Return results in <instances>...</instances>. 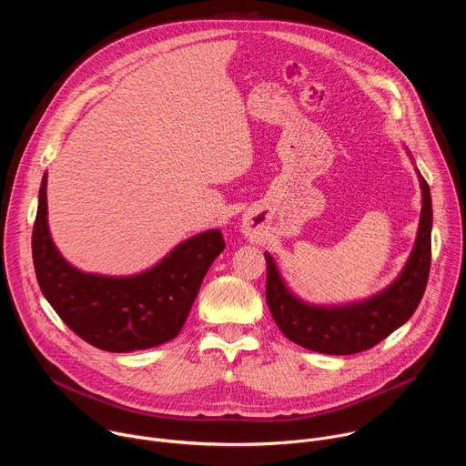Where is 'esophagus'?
Here are the masks:
<instances>
[{"label": "esophagus", "instance_id": "obj_1", "mask_svg": "<svg viewBox=\"0 0 466 466\" xmlns=\"http://www.w3.org/2000/svg\"><path fill=\"white\" fill-rule=\"evenodd\" d=\"M252 230H254L252 223H248V221H243V234H252Z\"/></svg>", "mask_w": 466, "mask_h": 466}]
</instances>
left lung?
<instances>
[{"label": "left lung", "mask_w": 466, "mask_h": 466, "mask_svg": "<svg viewBox=\"0 0 466 466\" xmlns=\"http://www.w3.org/2000/svg\"><path fill=\"white\" fill-rule=\"evenodd\" d=\"M415 171L422 189L417 239L400 275L380 293L349 304H309L288 288L273 256L265 252V297L277 326L289 341L320 354H358L383 341L415 313L430 277L433 225L430 186L417 167Z\"/></svg>", "instance_id": "8db88e82"}]
</instances>
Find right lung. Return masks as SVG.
<instances>
[{"instance_id": "obj_1", "label": "right lung", "mask_w": 466, "mask_h": 466, "mask_svg": "<svg viewBox=\"0 0 466 466\" xmlns=\"http://www.w3.org/2000/svg\"><path fill=\"white\" fill-rule=\"evenodd\" d=\"M47 173L38 191L33 261L38 286L70 329L106 352H137L178 336L214 259L223 252L212 228L173 247L151 269L128 277L85 273L62 258L47 225Z\"/></svg>"}]
</instances>
